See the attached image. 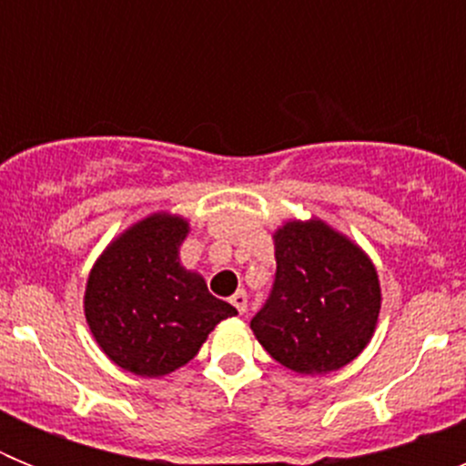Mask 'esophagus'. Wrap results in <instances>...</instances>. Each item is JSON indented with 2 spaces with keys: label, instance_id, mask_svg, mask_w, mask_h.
Here are the masks:
<instances>
[{
  "label": "esophagus",
  "instance_id": "esophagus-1",
  "mask_svg": "<svg viewBox=\"0 0 466 466\" xmlns=\"http://www.w3.org/2000/svg\"><path fill=\"white\" fill-rule=\"evenodd\" d=\"M230 303H233V306H236V310L240 312V315H245L247 312V294L245 291H236V294L230 296Z\"/></svg>",
  "mask_w": 466,
  "mask_h": 466
}]
</instances>
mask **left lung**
I'll use <instances>...</instances> for the list:
<instances>
[{"instance_id":"1","label":"left lung","mask_w":466,"mask_h":466,"mask_svg":"<svg viewBox=\"0 0 466 466\" xmlns=\"http://www.w3.org/2000/svg\"><path fill=\"white\" fill-rule=\"evenodd\" d=\"M273 238V291L249 327L291 371H339L376 331L382 300L376 266L360 245L319 219L287 221Z\"/></svg>"}]
</instances>
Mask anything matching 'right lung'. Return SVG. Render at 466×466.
<instances>
[{"label": "right lung", "mask_w": 466, "mask_h": 466, "mask_svg": "<svg viewBox=\"0 0 466 466\" xmlns=\"http://www.w3.org/2000/svg\"><path fill=\"white\" fill-rule=\"evenodd\" d=\"M188 221L158 212L111 240L88 275L90 333L123 371L160 378L198 355L221 319L238 315L214 299L203 275L179 263Z\"/></svg>", "instance_id": "1"}]
</instances>
